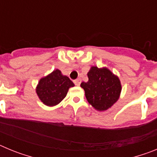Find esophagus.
Masks as SVG:
<instances>
[{
    "label": "esophagus",
    "mask_w": 157,
    "mask_h": 157,
    "mask_svg": "<svg viewBox=\"0 0 157 157\" xmlns=\"http://www.w3.org/2000/svg\"><path fill=\"white\" fill-rule=\"evenodd\" d=\"M74 83L76 86H79L80 83H81V79H80V78H77V79L75 80Z\"/></svg>",
    "instance_id": "obj_1"
}]
</instances>
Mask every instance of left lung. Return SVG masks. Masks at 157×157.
<instances>
[{"mask_svg": "<svg viewBox=\"0 0 157 157\" xmlns=\"http://www.w3.org/2000/svg\"><path fill=\"white\" fill-rule=\"evenodd\" d=\"M87 75L89 81L81 83L87 101L97 110H107L120 97L121 84L119 78L109 69L97 67H92Z\"/></svg>", "mask_w": 157, "mask_h": 157, "instance_id": "8db88e82", "label": "left lung"}]
</instances>
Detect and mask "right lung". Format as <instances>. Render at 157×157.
<instances>
[{
    "label": "right lung",
    "mask_w": 157,
    "mask_h": 157,
    "mask_svg": "<svg viewBox=\"0 0 157 157\" xmlns=\"http://www.w3.org/2000/svg\"><path fill=\"white\" fill-rule=\"evenodd\" d=\"M74 86V83L67 76L63 75L61 71L56 69L40 80L36 92L45 105L54 106L66 97L68 89Z\"/></svg>",
    "instance_id": "1"
}]
</instances>
